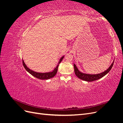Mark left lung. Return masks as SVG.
I'll list each match as a JSON object with an SVG mask.
<instances>
[{"label":"left lung","mask_w":123,"mask_h":123,"mask_svg":"<svg viewBox=\"0 0 123 123\" xmlns=\"http://www.w3.org/2000/svg\"><path fill=\"white\" fill-rule=\"evenodd\" d=\"M113 63L114 62H113L112 64H111V65L110 66V67L104 72L100 74H92V75H91V74H85V73L80 72L77 68L75 65L74 64V72H75V74L76 75V76H77V77H79L80 80H82L87 81H93L96 80H98L100 79V78L103 77L105 75H106V74L110 71L111 68H112V66L113 65Z\"/></svg>","instance_id":"1"}]
</instances>
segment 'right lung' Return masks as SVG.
<instances>
[{
    "label": "right lung",
    "mask_w": 123,
    "mask_h": 123,
    "mask_svg": "<svg viewBox=\"0 0 123 123\" xmlns=\"http://www.w3.org/2000/svg\"><path fill=\"white\" fill-rule=\"evenodd\" d=\"M63 58H64V56H62L61 59L60 61H59L58 64L57 66L56 67L54 70L52 72H48V73H38V72H36L30 70V69H29L27 66L25 65V62H24V61H23V66L24 67V68H25V69L27 71L30 73L32 75H33V76H34L35 77H36L37 79H38L40 80H48L51 79V78L53 77L56 74L57 72V70H58V67L59 64H60L61 62L62 61Z\"/></svg>",
    "instance_id": "right-lung-1"
}]
</instances>
